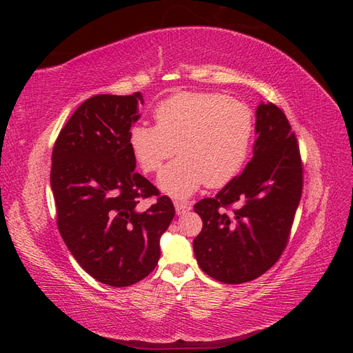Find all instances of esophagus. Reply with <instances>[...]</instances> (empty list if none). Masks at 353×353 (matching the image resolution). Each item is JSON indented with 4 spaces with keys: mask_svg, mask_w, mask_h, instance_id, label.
<instances>
[{
    "mask_svg": "<svg viewBox=\"0 0 353 353\" xmlns=\"http://www.w3.org/2000/svg\"><path fill=\"white\" fill-rule=\"evenodd\" d=\"M174 205H175V210H176L178 215H184V213L191 210V205H190V203H187V201L176 200V201H174Z\"/></svg>",
    "mask_w": 353,
    "mask_h": 353,
    "instance_id": "1",
    "label": "esophagus"
}]
</instances>
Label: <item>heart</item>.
Segmentation results:
<instances>
[{
	"mask_svg": "<svg viewBox=\"0 0 353 353\" xmlns=\"http://www.w3.org/2000/svg\"><path fill=\"white\" fill-rule=\"evenodd\" d=\"M156 125H134L130 147L144 172H157L163 193L184 199L208 184L227 185L245 165L252 150L254 121L248 105L215 92H176L154 110Z\"/></svg>",
	"mask_w": 353,
	"mask_h": 353,
	"instance_id": "b5f03b06",
	"label": "heart"
}]
</instances>
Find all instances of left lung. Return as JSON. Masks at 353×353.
I'll return each instance as SVG.
<instances>
[{
	"instance_id": "obj_1",
	"label": "left lung",
	"mask_w": 353,
	"mask_h": 353,
	"mask_svg": "<svg viewBox=\"0 0 353 353\" xmlns=\"http://www.w3.org/2000/svg\"><path fill=\"white\" fill-rule=\"evenodd\" d=\"M253 157L212 199L194 205L203 228L193 241L203 272L225 284L258 279L280 259L302 197L303 169L296 135L272 103L256 109ZM236 204L225 214L221 209Z\"/></svg>"
}]
</instances>
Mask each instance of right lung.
Masks as SVG:
<instances>
[{"label":"right lung","instance_id":"right-lung-1","mask_svg":"<svg viewBox=\"0 0 353 353\" xmlns=\"http://www.w3.org/2000/svg\"><path fill=\"white\" fill-rule=\"evenodd\" d=\"M141 104V92L94 95L74 110L52 148L61 239L85 272L113 287L132 285L156 268L160 237L175 216L170 199L134 172L128 138ZM152 195L154 205L136 208Z\"/></svg>","mask_w":353,"mask_h":353}]
</instances>
